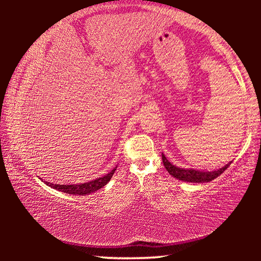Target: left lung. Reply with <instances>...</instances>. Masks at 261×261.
Segmentation results:
<instances>
[{
    "mask_svg": "<svg viewBox=\"0 0 261 261\" xmlns=\"http://www.w3.org/2000/svg\"><path fill=\"white\" fill-rule=\"evenodd\" d=\"M162 162L163 166L166 167L168 173L171 176L178 178L180 180H184V182H191V183H205V182H211L214 178L218 177L221 174L223 173L227 168L230 166V163H228L224 167L221 168V169L214 170V171H199L194 169H183V168H178L167 160V158L162 154Z\"/></svg>",
    "mask_w": 261,
    "mask_h": 261,
    "instance_id": "1",
    "label": "left lung"
}]
</instances>
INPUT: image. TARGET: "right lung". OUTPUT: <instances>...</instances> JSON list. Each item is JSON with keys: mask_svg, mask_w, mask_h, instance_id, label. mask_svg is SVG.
I'll list each match as a JSON object with an SVG mask.
<instances>
[{"mask_svg": "<svg viewBox=\"0 0 261 261\" xmlns=\"http://www.w3.org/2000/svg\"><path fill=\"white\" fill-rule=\"evenodd\" d=\"M117 167H115L114 169L110 171L109 174L105 175L103 177L96 178L94 180H91V182H86L83 184H73V185H61V184H53L49 182H45L47 185H49L50 188H54L59 191L69 193V194H78V196H85V194L92 193L98 191L99 189H101L102 187H105L107 184L110 178L113 177V175L116 170Z\"/></svg>", "mask_w": 261, "mask_h": 261, "instance_id": "add662e5", "label": "right lung"}]
</instances>
